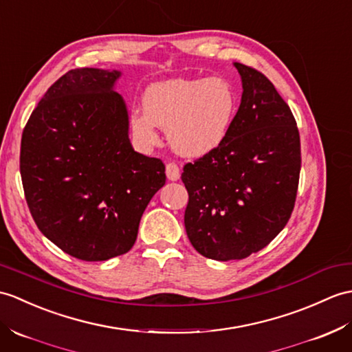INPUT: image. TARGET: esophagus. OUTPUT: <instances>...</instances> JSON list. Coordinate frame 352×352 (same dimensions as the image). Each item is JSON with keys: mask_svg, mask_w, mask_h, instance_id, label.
<instances>
[{"mask_svg": "<svg viewBox=\"0 0 352 352\" xmlns=\"http://www.w3.org/2000/svg\"><path fill=\"white\" fill-rule=\"evenodd\" d=\"M166 177H168V179H170V182H177V179H179V168L177 163H168Z\"/></svg>", "mask_w": 352, "mask_h": 352, "instance_id": "obj_1", "label": "esophagus"}]
</instances>
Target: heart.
<instances>
[{
    "label": "heart",
    "instance_id": "heart-1",
    "mask_svg": "<svg viewBox=\"0 0 352 352\" xmlns=\"http://www.w3.org/2000/svg\"><path fill=\"white\" fill-rule=\"evenodd\" d=\"M239 96L223 78L160 80L146 88L142 109L130 117V129L144 146L157 144V127L179 156L199 159L222 146L239 113Z\"/></svg>",
    "mask_w": 352,
    "mask_h": 352
}]
</instances>
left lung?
Returning <instances> with one entry per match:
<instances>
[{
	"instance_id": "left-lung-1",
	"label": "left lung",
	"mask_w": 352,
	"mask_h": 352,
	"mask_svg": "<svg viewBox=\"0 0 352 352\" xmlns=\"http://www.w3.org/2000/svg\"><path fill=\"white\" fill-rule=\"evenodd\" d=\"M241 103L222 146L187 163L186 232L202 256L243 259L264 249L288 223L301 168L300 135L274 85L248 65Z\"/></svg>"
}]
</instances>
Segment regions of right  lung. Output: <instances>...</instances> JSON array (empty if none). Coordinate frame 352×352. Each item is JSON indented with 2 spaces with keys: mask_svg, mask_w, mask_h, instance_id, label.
I'll use <instances>...</instances> for the list:
<instances>
[{
  "mask_svg": "<svg viewBox=\"0 0 352 352\" xmlns=\"http://www.w3.org/2000/svg\"><path fill=\"white\" fill-rule=\"evenodd\" d=\"M120 70H70L32 111L21 177L37 228L63 252L106 261L133 248L165 165L133 150Z\"/></svg>",
  "mask_w": 352,
  "mask_h": 352,
  "instance_id": "1",
  "label": "right lung"
}]
</instances>
